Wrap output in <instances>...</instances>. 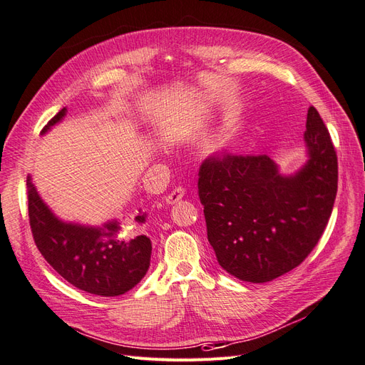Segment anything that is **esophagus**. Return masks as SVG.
Wrapping results in <instances>:
<instances>
[{"label": "esophagus", "instance_id": "esophagus-1", "mask_svg": "<svg viewBox=\"0 0 365 365\" xmlns=\"http://www.w3.org/2000/svg\"><path fill=\"white\" fill-rule=\"evenodd\" d=\"M185 197V187H182V186H178V187H174V190L168 194V195H165V203H168V205H174V203H178L179 200H182Z\"/></svg>", "mask_w": 365, "mask_h": 365}]
</instances>
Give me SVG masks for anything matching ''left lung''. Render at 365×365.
Wrapping results in <instances>:
<instances>
[{"label": "left lung", "mask_w": 365, "mask_h": 365, "mask_svg": "<svg viewBox=\"0 0 365 365\" xmlns=\"http://www.w3.org/2000/svg\"><path fill=\"white\" fill-rule=\"evenodd\" d=\"M307 164L282 175L267 155L222 152L205 159L198 197L207 239L225 271L248 282L290 272L313 251L329 221L339 164L328 128L308 108Z\"/></svg>", "instance_id": "obj_1"}]
</instances>
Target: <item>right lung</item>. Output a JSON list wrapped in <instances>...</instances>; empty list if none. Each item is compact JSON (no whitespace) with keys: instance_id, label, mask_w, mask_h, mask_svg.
<instances>
[{"instance_id":"add662e5","label":"right lung","mask_w":365,"mask_h":365,"mask_svg":"<svg viewBox=\"0 0 365 365\" xmlns=\"http://www.w3.org/2000/svg\"><path fill=\"white\" fill-rule=\"evenodd\" d=\"M66 115V108L53 115L42 133ZM29 217L34 244L58 275L79 290L98 296H120L143 279L150 266L152 240L140 227L121 230L117 221L103 227L63 222L43 203L31 178L26 179ZM145 213L135 217L144 224Z\"/></svg>"}]
</instances>
